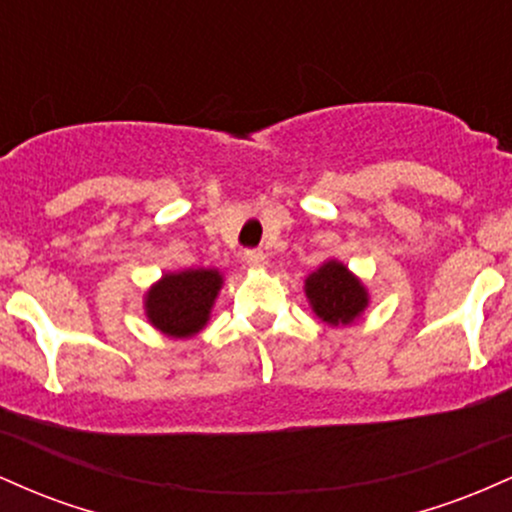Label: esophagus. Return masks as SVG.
<instances>
[{"label":"esophagus","instance_id":"1","mask_svg":"<svg viewBox=\"0 0 512 512\" xmlns=\"http://www.w3.org/2000/svg\"><path fill=\"white\" fill-rule=\"evenodd\" d=\"M245 262L250 264V267H255V269H260V267H264V264H267V255H264L262 250H245Z\"/></svg>","mask_w":512,"mask_h":512}]
</instances>
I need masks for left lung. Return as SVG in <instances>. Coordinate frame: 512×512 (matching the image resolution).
Instances as JSON below:
<instances>
[{
	"label": "left lung",
	"mask_w": 512,
	"mask_h": 512,
	"mask_svg": "<svg viewBox=\"0 0 512 512\" xmlns=\"http://www.w3.org/2000/svg\"><path fill=\"white\" fill-rule=\"evenodd\" d=\"M305 296L327 325H349L368 308L366 286L339 260H327L305 279Z\"/></svg>",
	"instance_id": "obj_1"
}]
</instances>
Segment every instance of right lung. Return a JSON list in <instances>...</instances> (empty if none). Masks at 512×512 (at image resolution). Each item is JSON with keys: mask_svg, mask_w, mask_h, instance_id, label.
I'll list each match as a JSON object with an SVG mask.
<instances>
[{"mask_svg": "<svg viewBox=\"0 0 512 512\" xmlns=\"http://www.w3.org/2000/svg\"><path fill=\"white\" fill-rule=\"evenodd\" d=\"M223 286L219 269H182L163 274L144 296V310L156 330L173 339L195 337L209 322Z\"/></svg>", "mask_w": 512, "mask_h": 512, "instance_id": "add662e5", "label": "right lung"}]
</instances>
